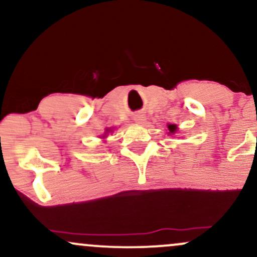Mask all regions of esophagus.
Listing matches in <instances>:
<instances>
[{
	"label": "esophagus",
	"mask_w": 257,
	"mask_h": 257,
	"mask_svg": "<svg viewBox=\"0 0 257 257\" xmlns=\"http://www.w3.org/2000/svg\"><path fill=\"white\" fill-rule=\"evenodd\" d=\"M144 120H145V116H144V114L138 113V114H135V116H134V122L135 123H139V124H141Z\"/></svg>",
	"instance_id": "1"
}]
</instances>
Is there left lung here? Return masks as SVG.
I'll use <instances>...</instances> for the list:
<instances>
[{"label": "left lung", "instance_id": "1", "mask_svg": "<svg viewBox=\"0 0 257 257\" xmlns=\"http://www.w3.org/2000/svg\"><path fill=\"white\" fill-rule=\"evenodd\" d=\"M168 129H169L170 133H174L176 131V125L175 124H169V125H168Z\"/></svg>", "mask_w": 257, "mask_h": 257}]
</instances>
